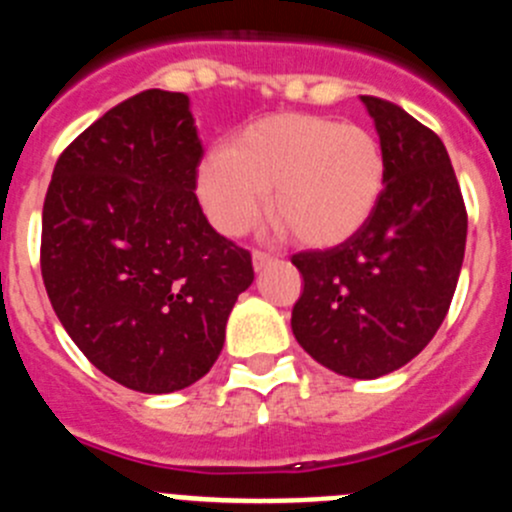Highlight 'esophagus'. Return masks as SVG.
I'll use <instances>...</instances> for the list:
<instances>
[{"label": "esophagus", "mask_w": 512, "mask_h": 512, "mask_svg": "<svg viewBox=\"0 0 512 512\" xmlns=\"http://www.w3.org/2000/svg\"><path fill=\"white\" fill-rule=\"evenodd\" d=\"M275 262L273 255H268V252H252V268H255V273H262L265 268H270Z\"/></svg>", "instance_id": "esophagus-1"}]
</instances>
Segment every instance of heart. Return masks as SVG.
<instances>
[{
  "mask_svg": "<svg viewBox=\"0 0 512 512\" xmlns=\"http://www.w3.org/2000/svg\"><path fill=\"white\" fill-rule=\"evenodd\" d=\"M386 188L384 146L358 123L278 113L234 136L198 164L195 193L226 237L257 224L270 193V219L293 242L327 250L371 221Z\"/></svg>",
  "mask_w": 512,
  "mask_h": 512,
  "instance_id": "1",
  "label": "heart"
}]
</instances>
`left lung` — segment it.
Listing matches in <instances>:
<instances>
[{
    "instance_id": "left-lung-1",
    "label": "left lung",
    "mask_w": 512,
    "mask_h": 512,
    "mask_svg": "<svg viewBox=\"0 0 512 512\" xmlns=\"http://www.w3.org/2000/svg\"><path fill=\"white\" fill-rule=\"evenodd\" d=\"M361 100L384 146V195L348 242L291 257L304 278L291 330L324 368L379 379L410 363L446 319L466 208L443 141L394 102Z\"/></svg>"
}]
</instances>
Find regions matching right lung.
Segmentation results:
<instances>
[{
	"label": "right lung",
	"instance_id": "right-lung-1",
	"mask_svg": "<svg viewBox=\"0 0 512 512\" xmlns=\"http://www.w3.org/2000/svg\"><path fill=\"white\" fill-rule=\"evenodd\" d=\"M203 157L190 100L146 90L66 146L43 203L41 273L95 368L144 394L203 379L255 281L250 252L195 198Z\"/></svg>",
	"mask_w": 512,
	"mask_h": 512
}]
</instances>
